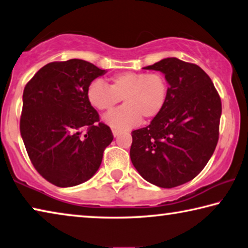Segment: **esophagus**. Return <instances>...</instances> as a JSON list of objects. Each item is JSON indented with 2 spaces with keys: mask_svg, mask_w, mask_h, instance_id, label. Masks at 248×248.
<instances>
[{
  "mask_svg": "<svg viewBox=\"0 0 248 248\" xmlns=\"http://www.w3.org/2000/svg\"><path fill=\"white\" fill-rule=\"evenodd\" d=\"M113 135H114V137H116V136H119V134H120V131H117V129H113Z\"/></svg>",
  "mask_w": 248,
  "mask_h": 248,
  "instance_id": "obj_1",
  "label": "esophagus"
}]
</instances>
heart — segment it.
<instances>
[{"mask_svg":"<svg viewBox=\"0 0 248 248\" xmlns=\"http://www.w3.org/2000/svg\"><path fill=\"white\" fill-rule=\"evenodd\" d=\"M90 105L108 112L122 98L125 104L104 117L105 123L120 131L140 123L143 117L153 120L163 112L169 98V83L161 73L122 72L109 78V86L94 81L87 87Z\"/></svg>","mask_w":248,"mask_h":248,"instance_id":"b5f03b06","label":"heart"}]
</instances>
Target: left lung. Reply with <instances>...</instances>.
<instances>
[{
    "instance_id": "obj_1",
    "label": "left lung",
    "mask_w": 248,
    "mask_h": 248,
    "mask_svg": "<svg viewBox=\"0 0 248 248\" xmlns=\"http://www.w3.org/2000/svg\"><path fill=\"white\" fill-rule=\"evenodd\" d=\"M143 68L165 75L169 98L148 126L132 132L129 155L144 180L176 187L196 177L214 153L222 102L211 78L196 64L167 58Z\"/></svg>"
}]
</instances>
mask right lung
<instances>
[{
    "label": "right lung",
    "instance_id": "1",
    "mask_svg": "<svg viewBox=\"0 0 248 248\" xmlns=\"http://www.w3.org/2000/svg\"><path fill=\"white\" fill-rule=\"evenodd\" d=\"M105 73L72 59L46 64L25 85L21 136L35 170L59 187L90 180L113 140L86 97L92 81Z\"/></svg>",
    "mask_w": 248,
    "mask_h": 248
}]
</instances>
